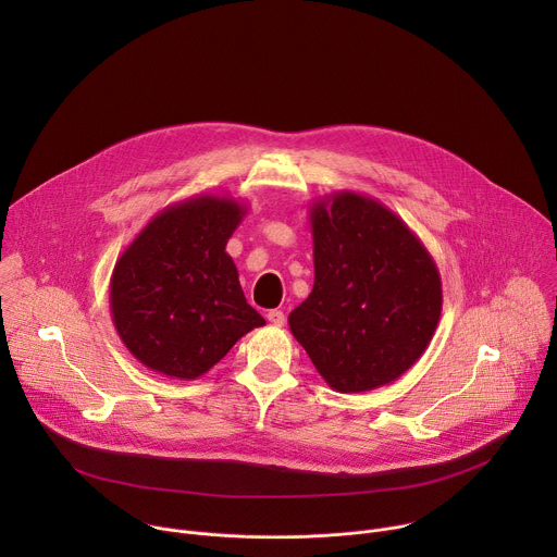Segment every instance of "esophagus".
<instances>
[{
	"label": "esophagus",
	"mask_w": 557,
	"mask_h": 557,
	"mask_svg": "<svg viewBox=\"0 0 557 557\" xmlns=\"http://www.w3.org/2000/svg\"><path fill=\"white\" fill-rule=\"evenodd\" d=\"M267 320H269L273 326H282V324L286 322V317H284V312H282V310H269Z\"/></svg>",
	"instance_id": "34e87169"
}]
</instances>
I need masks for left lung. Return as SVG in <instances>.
Masks as SVG:
<instances>
[{"label":"left lung","instance_id":"8db88e82","mask_svg":"<svg viewBox=\"0 0 557 557\" xmlns=\"http://www.w3.org/2000/svg\"><path fill=\"white\" fill-rule=\"evenodd\" d=\"M314 284L288 314L293 337L337 392L408 372L441 320V273L417 233L379 200L337 191L310 207Z\"/></svg>","mask_w":557,"mask_h":557}]
</instances>
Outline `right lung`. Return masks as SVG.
<instances>
[{
  "label": "right lung",
  "instance_id": "add662e5",
  "mask_svg": "<svg viewBox=\"0 0 557 557\" xmlns=\"http://www.w3.org/2000/svg\"><path fill=\"white\" fill-rule=\"evenodd\" d=\"M247 205L200 194L156 213L121 253L110 310L125 348L149 370L191 381L264 326L224 251Z\"/></svg>",
  "mask_w": 557,
  "mask_h": 557
}]
</instances>
